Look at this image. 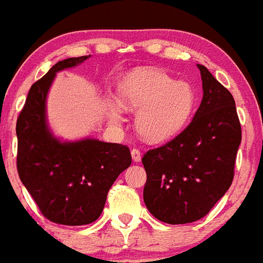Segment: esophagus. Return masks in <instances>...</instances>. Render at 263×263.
<instances>
[{
	"label": "esophagus",
	"instance_id": "34e87169",
	"mask_svg": "<svg viewBox=\"0 0 263 263\" xmlns=\"http://www.w3.org/2000/svg\"><path fill=\"white\" fill-rule=\"evenodd\" d=\"M131 156L134 162H140V159H142V154H140V151L138 148L131 149Z\"/></svg>",
	"mask_w": 263,
	"mask_h": 263
}]
</instances>
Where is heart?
<instances>
[{"mask_svg": "<svg viewBox=\"0 0 263 263\" xmlns=\"http://www.w3.org/2000/svg\"><path fill=\"white\" fill-rule=\"evenodd\" d=\"M119 104L128 111H138L136 129L149 142H164L179 134L187 124L195 105L194 88L186 81H175L163 70L135 69L120 81ZM108 105V118L121 121L120 107Z\"/></svg>", "mask_w": 263, "mask_h": 263, "instance_id": "b5f03b06", "label": "heart"}]
</instances>
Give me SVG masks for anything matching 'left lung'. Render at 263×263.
Wrapping results in <instances>:
<instances>
[{
	"label": "left lung",
	"instance_id": "1",
	"mask_svg": "<svg viewBox=\"0 0 263 263\" xmlns=\"http://www.w3.org/2000/svg\"><path fill=\"white\" fill-rule=\"evenodd\" d=\"M203 98L193 121L179 135L144 154L143 198L164 223L200 219L230 189L242 139L233 95L198 64Z\"/></svg>",
	"mask_w": 263,
	"mask_h": 263
}]
</instances>
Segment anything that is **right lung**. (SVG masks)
<instances>
[{"mask_svg":"<svg viewBox=\"0 0 263 263\" xmlns=\"http://www.w3.org/2000/svg\"><path fill=\"white\" fill-rule=\"evenodd\" d=\"M88 57L59 61L33 84L15 125L20 179L44 217L65 226L98 219L108 191L132 162L127 145L98 139L60 142L48 128L45 103L53 79Z\"/></svg>","mask_w":263,"mask_h":263,"instance_id":"obj_1","label":"right lung"}]
</instances>
